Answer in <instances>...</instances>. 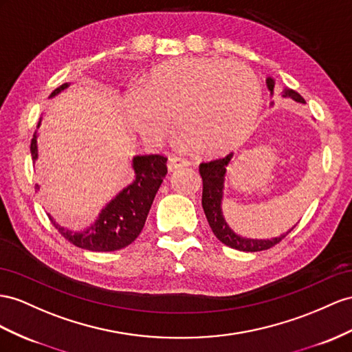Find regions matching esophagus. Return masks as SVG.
<instances>
[{"mask_svg":"<svg viewBox=\"0 0 352 352\" xmlns=\"http://www.w3.org/2000/svg\"><path fill=\"white\" fill-rule=\"evenodd\" d=\"M192 162L188 159H183V157H177V156H170L168 160V168L169 170H174L178 168H186V166H190Z\"/></svg>","mask_w":352,"mask_h":352,"instance_id":"1","label":"esophagus"}]
</instances>
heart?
<instances>
[{"label": "heart", "mask_w": 352, "mask_h": 352, "mask_svg": "<svg viewBox=\"0 0 352 352\" xmlns=\"http://www.w3.org/2000/svg\"><path fill=\"white\" fill-rule=\"evenodd\" d=\"M262 86L244 64L183 58L150 71L126 99L128 120L142 138L160 144L174 132L202 155H223L254 131Z\"/></svg>", "instance_id": "heart-1"}]
</instances>
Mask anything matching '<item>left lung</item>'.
<instances>
[{
    "label": "left lung",
    "instance_id": "8db88e82",
    "mask_svg": "<svg viewBox=\"0 0 352 352\" xmlns=\"http://www.w3.org/2000/svg\"><path fill=\"white\" fill-rule=\"evenodd\" d=\"M267 89L270 90V95H274L275 80L267 77L266 78ZM284 98H292L296 102H305V99L293 89L285 87L283 90ZM233 157V153L228 155L226 157L215 159L210 162H202L199 165V174L202 177V208L206 215V220L210 223V228L212 229L214 235L221 241L224 245L230 248H235L239 251H263L269 250L270 247L276 245L279 241L287 236L288 232H292L293 228L288 230L285 235H281L274 239H250L242 238L236 235L229 226L226 220L223 217L221 211V201H223V188H224V177H226V168L229 166L230 160Z\"/></svg>",
    "mask_w": 352,
    "mask_h": 352
}]
</instances>
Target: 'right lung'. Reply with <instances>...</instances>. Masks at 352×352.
<instances>
[{"label":"right lung","mask_w":352,"mask_h":352,"mask_svg":"<svg viewBox=\"0 0 352 352\" xmlns=\"http://www.w3.org/2000/svg\"><path fill=\"white\" fill-rule=\"evenodd\" d=\"M69 83L60 85L53 90L52 96H56L62 90L67 89ZM41 119L37 124L40 128ZM37 131L31 140V156L32 162L38 159ZM166 157L160 155L135 156L132 168L135 170L133 183L117 195L114 199L107 204L105 208L99 212V217L92 226L83 232H73L59 226L49 215L50 221L55 224L58 232L71 244L89 251H116L128 247L137 239L146 224L151 204L159 187L168 173ZM38 188V184L35 186Z\"/></svg>","instance_id":"obj_1"}]
</instances>
